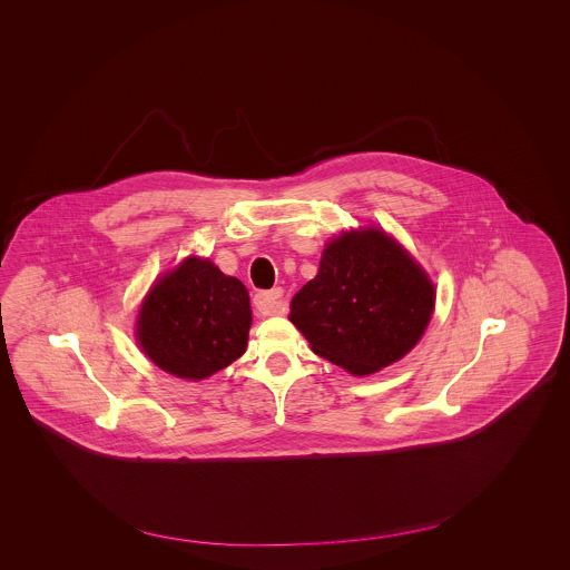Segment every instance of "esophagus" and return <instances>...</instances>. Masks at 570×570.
Here are the masks:
<instances>
[{"instance_id":"34e87169","label":"esophagus","mask_w":570,"mask_h":570,"mask_svg":"<svg viewBox=\"0 0 570 570\" xmlns=\"http://www.w3.org/2000/svg\"><path fill=\"white\" fill-rule=\"evenodd\" d=\"M284 291L282 288H274V291H263V293L255 294L253 303L255 309L259 311L261 315H274V313H282L284 311V303H282Z\"/></svg>"}]
</instances>
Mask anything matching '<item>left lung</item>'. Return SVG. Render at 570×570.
Instances as JSON below:
<instances>
[{
	"label": "left lung",
	"instance_id": "1",
	"mask_svg": "<svg viewBox=\"0 0 570 570\" xmlns=\"http://www.w3.org/2000/svg\"><path fill=\"white\" fill-rule=\"evenodd\" d=\"M432 307L431 279L397 242L372 227L330 242L315 279L294 294L288 320L313 353L365 376L420 341Z\"/></svg>",
	"mask_w": 570,
	"mask_h": 570
}]
</instances>
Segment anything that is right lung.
<instances>
[{
  "label": "right lung",
  "mask_w": 570,
  "mask_h": 570,
  "mask_svg": "<svg viewBox=\"0 0 570 570\" xmlns=\"http://www.w3.org/2000/svg\"><path fill=\"white\" fill-rule=\"evenodd\" d=\"M248 291L210 261H184L160 277L138 317L144 353L165 372L200 380L224 370L246 351L250 330Z\"/></svg>",
  "instance_id": "obj_1"
}]
</instances>
